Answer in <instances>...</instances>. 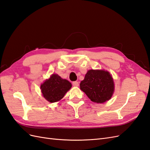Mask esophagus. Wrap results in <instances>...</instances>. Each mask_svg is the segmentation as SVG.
<instances>
[{
    "label": "esophagus",
    "instance_id": "34e87169",
    "mask_svg": "<svg viewBox=\"0 0 150 150\" xmlns=\"http://www.w3.org/2000/svg\"><path fill=\"white\" fill-rule=\"evenodd\" d=\"M72 84H73V85H74V86H75V87H78L79 85V82H76V81H75V82H73Z\"/></svg>",
    "mask_w": 150,
    "mask_h": 150
}]
</instances>
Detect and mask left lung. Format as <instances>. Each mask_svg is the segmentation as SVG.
Instances as JSON below:
<instances>
[{
    "instance_id": "1",
    "label": "left lung",
    "mask_w": 150,
    "mask_h": 150,
    "mask_svg": "<svg viewBox=\"0 0 150 150\" xmlns=\"http://www.w3.org/2000/svg\"><path fill=\"white\" fill-rule=\"evenodd\" d=\"M80 87L91 101L97 103L109 100L114 90L112 76L104 70H88Z\"/></svg>"
}]
</instances>
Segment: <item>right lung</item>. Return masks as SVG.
I'll return each mask as SVG.
<instances>
[{
  "instance_id": "right-lung-1",
  "label": "right lung",
  "mask_w": 150,
  "mask_h": 150,
  "mask_svg": "<svg viewBox=\"0 0 150 150\" xmlns=\"http://www.w3.org/2000/svg\"><path fill=\"white\" fill-rule=\"evenodd\" d=\"M71 87L69 81L62 79L57 74H53L41 85L42 96L50 102L61 100Z\"/></svg>"
}]
</instances>
